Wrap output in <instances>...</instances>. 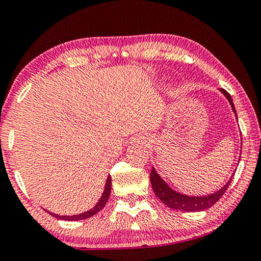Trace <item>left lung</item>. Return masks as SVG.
<instances>
[{
    "label": "left lung",
    "mask_w": 261,
    "mask_h": 261,
    "mask_svg": "<svg viewBox=\"0 0 261 261\" xmlns=\"http://www.w3.org/2000/svg\"><path fill=\"white\" fill-rule=\"evenodd\" d=\"M220 91H222L226 96L227 100H229L233 113L236 114L235 106H233L232 98L230 96L229 92L224 90V89H220ZM232 176L230 178L229 182H227L222 189H219L214 194H211V195L207 196H188L184 195V194L177 193V191H174L172 188L167 186V183L165 182L159 174H158L154 167L151 169L150 172V183L155 195L159 197L166 206H169L170 208L182 211V212H199V211H204L210 208V207H212L214 203L218 202V200L224 195V193H225L226 189L230 186V183H231Z\"/></svg>",
    "instance_id": "left-lung-1"
}]
</instances>
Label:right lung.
<instances>
[{
  "label": "right lung",
  "instance_id": "right-lung-1",
  "mask_svg": "<svg viewBox=\"0 0 261 261\" xmlns=\"http://www.w3.org/2000/svg\"><path fill=\"white\" fill-rule=\"evenodd\" d=\"M111 179H112L111 176H108L107 180H106V186H105V190H103V194H102L101 199L98 200V202L96 204H95V207H92L91 210L87 211V212L81 213V214H74V216H59V214H55L51 212H48V213L51 214L53 217H55V218H58V219L72 220V222H73V220H83V219L90 218V217L95 216V214L100 212V211L105 207V204L107 203L108 197H110V194H111V186H112Z\"/></svg>",
  "mask_w": 261,
  "mask_h": 261
}]
</instances>
